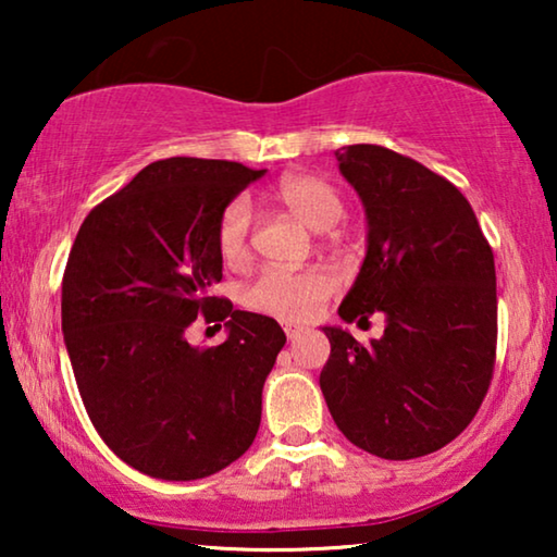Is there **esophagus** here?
I'll list each match as a JSON object with an SVG mask.
<instances>
[{
	"instance_id": "esophagus-1",
	"label": "esophagus",
	"mask_w": 557,
	"mask_h": 557,
	"mask_svg": "<svg viewBox=\"0 0 557 557\" xmlns=\"http://www.w3.org/2000/svg\"><path fill=\"white\" fill-rule=\"evenodd\" d=\"M284 332H286V337L294 342V339H299L301 334H307V326L294 324V322H286V324H284Z\"/></svg>"
}]
</instances>
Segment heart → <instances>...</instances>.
Returning <instances> with one entry per match:
<instances>
[{"mask_svg":"<svg viewBox=\"0 0 557 557\" xmlns=\"http://www.w3.org/2000/svg\"><path fill=\"white\" fill-rule=\"evenodd\" d=\"M269 197L292 212L311 231L324 233L339 223L345 202L330 182L314 174H286L271 187ZM250 205L248 200L227 202L218 220V250L227 263H238L248 256ZM332 278L322 271H281L265 269L243 292L250 309L281 319H307L332 294Z\"/></svg>","mask_w":557,"mask_h":557,"instance_id":"b5f03b06","label":"heart"}]
</instances>
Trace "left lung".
<instances>
[{
  "instance_id": "8db88e82",
  "label": "left lung",
  "mask_w": 557,
  "mask_h": 557,
  "mask_svg": "<svg viewBox=\"0 0 557 557\" xmlns=\"http://www.w3.org/2000/svg\"><path fill=\"white\" fill-rule=\"evenodd\" d=\"M360 195L368 253L339 307L345 322L385 314L360 345L322 326L332 352L319 387L337 429L380 459L433 454L482 406L497 352L494 256L451 182L375 144L334 151Z\"/></svg>"
}]
</instances>
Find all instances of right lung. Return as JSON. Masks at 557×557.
Segmentation results:
<instances>
[{
    "label": "right lung",
    "mask_w": 557,
    "mask_h": 557,
    "mask_svg": "<svg viewBox=\"0 0 557 557\" xmlns=\"http://www.w3.org/2000/svg\"><path fill=\"white\" fill-rule=\"evenodd\" d=\"M265 170L223 159L151 162L83 220L63 276V334L90 423L106 446L166 482L240 459L286 334L276 319L212 296L223 278L218 220ZM202 313L228 339L193 348ZM220 326V324H218Z\"/></svg>",
    "instance_id": "1"
}]
</instances>
